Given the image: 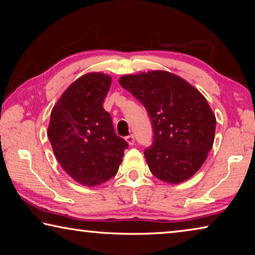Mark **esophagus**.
I'll use <instances>...</instances> for the list:
<instances>
[{
	"label": "esophagus",
	"mask_w": 255,
	"mask_h": 255,
	"mask_svg": "<svg viewBox=\"0 0 255 255\" xmlns=\"http://www.w3.org/2000/svg\"><path fill=\"white\" fill-rule=\"evenodd\" d=\"M126 141L129 145L132 146L133 144H135V137H133V135H129L126 137Z\"/></svg>",
	"instance_id": "esophagus-1"
}]
</instances>
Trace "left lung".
I'll list each match as a JSON object with an SVG mask.
<instances>
[{"label": "left lung", "instance_id": "8db88e82", "mask_svg": "<svg viewBox=\"0 0 255 255\" xmlns=\"http://www.w3.org/2000/svg\"><path fill=\"white\" fill-rule=\"evenodd\" d=\"M119 83L149 115L154 140L144 155L152 174L173 184L195 175L215 139L216 117L206 98L166 71L124 75Z\"/></svg>", "mask_w": 255, "mask_h": 255}]
</instances>
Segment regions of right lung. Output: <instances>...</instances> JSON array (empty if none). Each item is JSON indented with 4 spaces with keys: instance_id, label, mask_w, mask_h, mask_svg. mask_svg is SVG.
<instances>
[{
    "instance_id": "right-lung-1",
    "label": "right lung",
    "mask_w": 255,
    "mask_h": 255,
    "mask_svg": "<svg viewBox=\"0 0 255 255\" xmlns=\"http://www.w3.org/2000/svg\"><path fill=\"white\" fill-rule=\"evenodd\" d=\"M111 76L88 73L68 86L50 114L48 138L63 170L86 187L117 174L127 141L115 132L103 101Z\"/></svg>"
}]
</instances>
